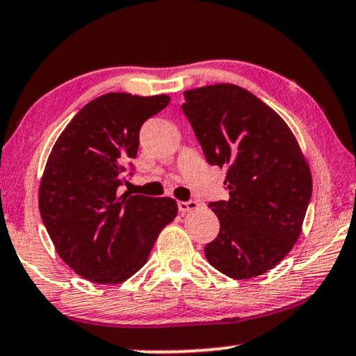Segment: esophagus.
<instances>
[{
	"mask_svg": "<svg viewBox=\"0 0 356 356\" xmlns=\"http://www.w3.org/2000/svg\"><path fill=\"white\" fill-rule=\"evenodd\" d=\"M177 207H179V211H182V213H186V211L195 210L197 207H199V204H197L195 200H188V202H179Z\"/></svg>",
	"mask_w": 356,
	"mask_h": 356,
	"instance_id": "1",
	"label": "esophagus"
}]
</instances>
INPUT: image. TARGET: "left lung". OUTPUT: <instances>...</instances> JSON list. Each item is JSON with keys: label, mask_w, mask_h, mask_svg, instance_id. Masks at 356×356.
Masks as SVG:
<instances>
[{"label": "left lung", "mask_w": 356, "mask_h": 356, "mask_svg": "<svg viewBox=\"0 0 356 356\" xmlns=\"http://www.w3.org/2000/svg\"><path fill=\"white\" fill-rule=\"evenodd\" d=\"M182 111L209 164L227 168L230 200L209 205L220 233L207 259L238 281L268 273L299 240L312 195L298 139L271 106L233 83L187 90Z\"/></svg>", "instance_id": "left-lung-1"}]
</instances>
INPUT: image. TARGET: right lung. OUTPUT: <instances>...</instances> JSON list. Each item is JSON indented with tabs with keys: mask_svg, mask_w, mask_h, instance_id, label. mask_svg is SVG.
<instances>
[{
	"mask_svg": "<svg viewBox=\"0 0 356 356\" xmlns=\"http://www.w3.org/2000/svg\"><path fill=\"white\" fill-rule=\"evenodd\" d=\"M170 97L106 93L87 103L57 138L40 177L39 210L62 261L98 284H120L145 266L177 215L170 197L118 192L139 129Z\"/></svg>",
	"mask_w": 356,
	"mask_h": 356,
	"instance_id": "obj_1",
	"label": "right lung"
}]
</instances>
